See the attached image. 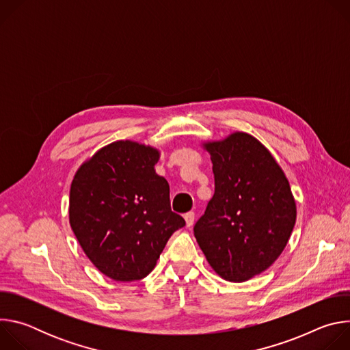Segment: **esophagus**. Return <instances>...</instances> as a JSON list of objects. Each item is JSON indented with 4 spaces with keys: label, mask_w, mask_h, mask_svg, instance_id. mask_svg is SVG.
Instances as JSON below:
<instances>
[{
    "label": "esophagus",
    "mask_w": 350,
    "mask_h": 350,
    "mask_svg": "<svg viewBox=\"0 0 350 350\" xmlns=\"http://www.w3.org/2000/svg\"><path fill=\"white\" fill-rule=\"evenodd\" d=\"M184 219H185L187 227H192L193 220H195V213H193V212H188V213H185V215H184Z\"/></svg>",
    "instance_id": "obj_1"
}]
</instances>
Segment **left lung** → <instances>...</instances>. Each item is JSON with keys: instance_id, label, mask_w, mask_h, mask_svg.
Instances as JSON below:
<instances>
[{"instance_id": "obj_1", "label": "left lung", "mask_w": 350, "mask_h": 350, "mask_svg": "<svg viewBox=\"0 0 350 350\" xmlns=\"http://www.w3.org/2000/svg\"><path fill=\"white\" fill-rule=\"evenodd\" d=\"M202 146L213 163L215 193L193 235L221 278L243 282L282 254L296 221L295 198L284 170L254 135L235 131Z\"/></svg>"}]
</instances>
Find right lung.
I'll return each instance as SVG.
<instances>
[{
	"label": "right lung",
	"mask_w": 350,
	"mask_h": 350,
	"mask_svg": "<svg viewBox=\"0 0 350 350\" xmlns=\"http://www.w3.org/2000/svg\"><path fill=\"white\" fill-rule=\"evenodd\" d=\"M161 151L120 139L105 145L76 172L69 223L91 263L115 281L151 273L174 231L185 226L172 212L169 184L157 174Z\"/></svg>",
	"instance_id": "1"
}]
</instances>
